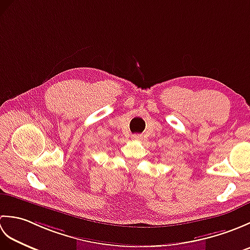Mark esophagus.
Segmentation results:
<instances>
[{
  "instance_id": "34e87169",
  "label": "esophagus",
  "mask_w": 250,
  "mask_h": 250,
  "mask_svg": "<svg viewBox=\"0 0 250 250\" xmlns=\"http://www.w3.org/2000/svg\"><path fill=\"white\" fill-rule=\"evenodd\" d=\"M133 139H134V140H141V139H142V135H140V134H134V135H133Z\"/></svg>"
}]
</instances>
